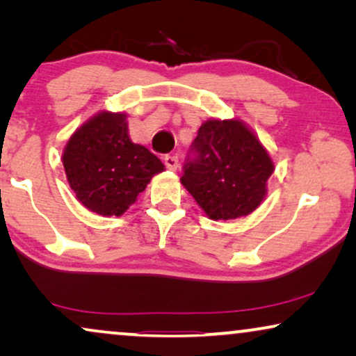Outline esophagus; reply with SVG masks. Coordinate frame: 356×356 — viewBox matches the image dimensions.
Here are the masks:
<instances>
[{"label":"esophagus","mask_w":356,"mask_h":356,"mask_svg":"<svg viewBox=\"0 0 356 356\" xmlns=\"http://www.w3.org/2000/svg\"><path fill=\"white\" fill-rule=\"evenodd\" d=\"M163 162H165V165H167V168L168 170H178V157L177 155H165V159H163Z\"/></svg>","instance_id":"obj_1"}]
</instances>
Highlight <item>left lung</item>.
Returning a JSON list of instances; mask_svg holds the SVG:
<instances>
[{
    "label": "left lung",
    "mask_w": 356,
    "mask_h": 356,
    "mask_svg": "<svg viewBox=\"0 0 356 356\" xmlns=\"http://www.w3.org/2000/svg\"><path fill=\"white\" fill-rule=\"evenodd\" d=\"M179 181L212 220H233L256 211L267 194L274 162L241 120L204 121Z\"/></svg>",
    "instance_id": "8db88e82"
}]
</instances>
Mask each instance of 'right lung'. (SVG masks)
I'll return each instance as SVG.
<instances>
[{
  "mask_svg": "<svg viewBox=\"0 0 356 356\" xmlns=\"http://www.w3.org/2000/svg\"><path fill=\"white\" fill-rule=\"evenodd\" d=\"M128 115L100 111L71 134L63 150L67 183L77 201L104 217L123 216L165 165L134 144Z\"/></svg>",
  "mask_w": 356,
  "mask_h": 356,
  "instance_id": "add662e5",
  "label": "right lung"
}]
</instances>
